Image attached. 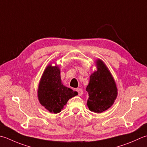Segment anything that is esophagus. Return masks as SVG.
<instances>
[{
	"label": "esophagus",
	"instance_id": "1",
	"mask_svg": "<svg viewBox=\"0 0 147 147\" xmlns=\"http://www.w3.org/2000/svg\"><path fill=\"white\" fill-rule=\"evenodd\" d=\"M76 92H78V94L79 96H82V95L83 94L82 89H81V88H76Z\"/></svg>",
	"mask_w": 147,
	"mask_h": 147
}]
</instances>
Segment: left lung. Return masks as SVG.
I'll use <instances>...</instances> for the list:
<instances>
[{
	"mask_svg": "<svg viewBox=\"0 0 147 147\" xmlns=\"http://www.w3.org/2000/svg\"><path fill=\"white\" fill-rule=\"evenodd\" d=\"M96 65L97 70L90 75L86 90L89 96L88 109L99 113L113 105L118 92L115 82L105 63L97 59Z\"/></svg>",
	"mask_w": 147,
	"mask_h": 147,
	"instance_id": "1",
	"label": "left lung"
}]
</instances>
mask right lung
Here are the masks:
<instances>
[{"label":"right lung","instance_id":"right-lung-1","mask_svg":"<svg viewBox=\"0 0 147 147\" xmlns=\"http://www.w3.org/2000/svg\"><path fill=\"white\" fill-rule=\"evenodd\" d=\"M78 92L62 83L60 71L57 65L49 64L39 83L37 96L40 104L51 113H60L68 100Z\"/></svg>","mask_w":147,"mask_h":147}]
</instances>
